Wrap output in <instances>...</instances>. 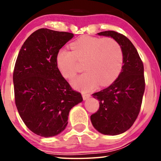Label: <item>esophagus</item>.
Instances as JSON below:
<instances>
[{
  "label": "esophagus",
  "instance_id": "34e87169",
  "mask_svg": "<svg viewBox=\"0 0 161 161\" xmlns=\"http://www.w3.org/2000/svg\"><path fill=\"white\" fill-rule=\"evenodd\" d=\"M82 95H83V99L84 100H87V99H89L90 97H91V95H90L89 94H86V93H83Z\"/></svg>",
  "mask_w": 161,
  "mask_h": 161
}]
</instances>
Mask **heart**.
I'll list each match as a JSON object with an SVG mask.
<instances>
[{"mask_svg":"<svg viewBox=\"0 0 161 161\" xmlns=\"http://www.w3.org/2000/svg\"><path fill=\"white\" fill-rule=\"evenodd\" d=\"M71 50L61 49L56 56L59 71L66 78L72 79L77 72L78 61L86 70L72 80V85L83 91H90L100 83L110 84L122 70L124 54L119 43L112 38L83 36L70 45Z\"/></svg>","mask_w":161,"mask_h":161,"instance_id":"heart-1","label":"heart"}]
</instances>
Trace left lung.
Instances as JSON below:
<instances>
[{
    "mask_svg": "<svg viewBox=\"0 0 161 161\" xmlns=\"http://www.w3.org/2000/svg\"><path fill=\"white\" fill-rule=\"evenodd\" d=\"M111 36L122 47L124 61L122 72L106 89L92 95L100 107L91 116L94 128L105 135L115 136L127 130L138 117L145 89L144 64L137 50L125 35L114 31L97 34Z\"/></svg>",
    "mask_w": 161,
    "mask_h": 161,
    "instance_id": "left-lung-1",
    "label": "left lung"
}]
</instances>
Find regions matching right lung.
Segmentation results:
<instances>
[{"label":"right lung","mask_w":161,"mask_h":161,"mask_svg":"<svg viewBox=\"0 0 161 161\" xmlns=\"http://www.w3.org/2000/svg\"><path fill=\"white\" fill-rule=\"evenodd\" d=\"M69 32L40 28L23 43L15 62V104L23 122L33 133L51 137L67 125L70 109L82 102L59 71L56 56L73 37Z\"/></svg>","instance_id":"1"}]
</instances>
